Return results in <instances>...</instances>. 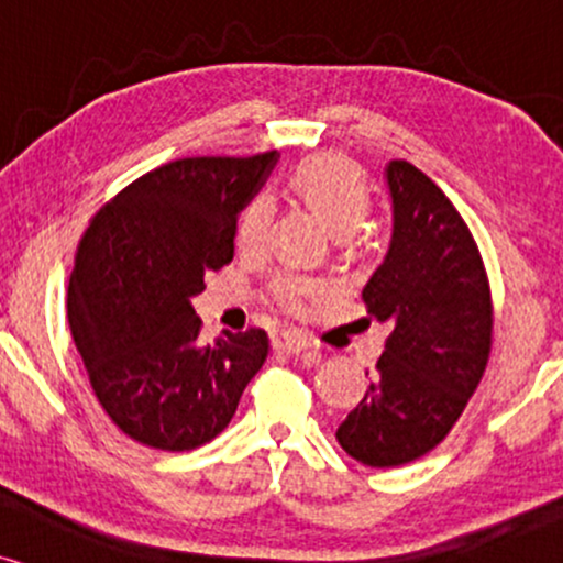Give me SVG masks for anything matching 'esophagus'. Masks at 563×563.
Wrapping results in <instances>:
<instances>
[{
  "instance_id": "obj_1",
  "label": "esophagus",
  "mask_w": 563,
  "mask_h": 563,
  "mask_svg": "<svg viewBox=\"0 0 563 563\" xmlns=\"http://www.w3.org/2000/svg\"><path fill=\"white\" fill-rule=\"evenodd\" d=\"M277 349H283L286 354H296V356L307 354V351L309 354H314V346H311L301 333H283L280 341H277Z\"/></svg>"
}]
</instances>
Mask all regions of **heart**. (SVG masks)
<instances>
[{"label": "heart", "mask_w": 563, "mask_h": 563, "mask_svg": "<svg viewBox=\"0 0 563 563\" xmlns=\"http://www.w3.org/2000/svg\"><path fill=\"white\" fill-rule=\"evenodd\" d=\"M294 188L303 196V201L322 217L324 225L335 235H349L362 225L369 212L372 196L362 170L338 154H317L296 165ZM269 220H273V199L269 194H256L239 217L235 225V243L243 252H256L267 239ZM328 286L322 280L309 277L283 275L269 288L273 303L288 314H301L307 303L322 299Z\"/></svg>", "instance_id": "obj_1"}]
</instances>
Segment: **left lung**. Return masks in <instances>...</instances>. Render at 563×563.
Segmentation results:
<instances>
[{"mask_svg":"<svg viewBox=\"0 0 563 563\" xmlns=\"http://www.w3.org/2000/svg\"><path fill=\"white\" fill-rule=\"evenodd\" d=\"M388 254L362 299L390 324L377 377L335 438L367 466H401L449 435L477 390L493 343L483 256L451 199L406 159L385 167Z\"/></svg>","mask_w":563,"mask_h":563,"instance_id":"obj_1","label":"left lung"}]
</instances>
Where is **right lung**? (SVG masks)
Returning a JSON list of instances; mask_svg holds the SVG:
<instances>
[{
	"mask_svg": "<svg viewBox=\"0 0 563 563\" xmlns=\"http://www.w3.org/2000/svg\"><path fill=\"white\" fill-rule=\"evenodd\" d=\"M277 152L186 157L141 175L93 214L67 286V322L101 409L148 449L220 435L262 369L264 330L199 346L191 307L233 260L235 222Z\"/></svg>",
	"mask_w": 563,
	"mask_h": 563,
	"instance_id": "add662e5",
	"label": "right lung"
}]
</instances>
